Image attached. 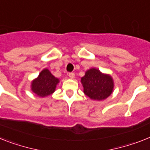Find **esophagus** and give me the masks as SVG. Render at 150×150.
<instances>
[{"label": "esophagus", "mask_w": 150, "mask_h": 150, "mask_svg": "<svg viewBox=\"0 0 150 150\" xmlns=\"http://www.w3.org/2000/svg\"><path fill=\"white\" fill-rule=\"evenodd\" d=\"M68 76H69V77H70V79H74V76H75V74H74V73H70V74H68Z\"/></svg>", "instance_id": "esophagus-1"}]
</instances>
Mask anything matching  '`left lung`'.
<instances>
[{"mask_svg": "<svg viewBox=\"0 0 150 150\" xmlns=\"http://www.w3.org/2000/svg\"><path fill=\"white\" fill-rule=\"evenodd\" d=\"M83 93L91 100L101 101L112 94L114 81L110 74H103L96 68L86 70L81 78Z\"/></svg>", "mask_w": 150, "mask_h": 150, "instance_id": "8db88e82", "label": "left lung"}]
</instances>
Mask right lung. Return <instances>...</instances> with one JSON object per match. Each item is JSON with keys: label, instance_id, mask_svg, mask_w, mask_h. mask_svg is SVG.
I'll return each mask as SVG.
<instances>
[{"label": "right lung", "instance_id": "add662e5", "mask_svg": "<svg viewBox=\"0 0 150 150\" xmlns=\"http://www.w3.org/2000/svg\"><path fill=\"white\" fill-rule=\"evenodd\" d=\"M59 82L60 80L45 68L41 70L38 77L32 81L30 89L39 97H46L54 93Z\"/></svg>", "mask_w": 150, "mask_h": 150}]
</instances>
